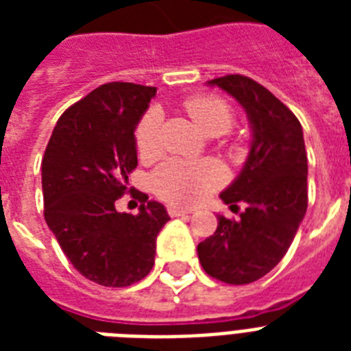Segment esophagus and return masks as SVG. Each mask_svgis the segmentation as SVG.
I'll return each mask as SVG.
<instances>
[{"label": "esophagus", "mask_w": 351, "mask_h": 351, "mask_svg": "<svg viewBox=\"0 0 351 351\" xmlns=\"http://www.w3.org/2000/svg\"><path fill=\"white\" fill-rule=\"evenodd\" d=\"M167 213H169V217H184V215L191 213V211H187V209L184 208H178V206H169V208H167Z\"/></svg>", "instance_id": "obj_1"}]
</instances>
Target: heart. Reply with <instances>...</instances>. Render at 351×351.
I'll return each instance as SVG.
<instances>
[{
	"label": "heart",
	"instance_id": "1",
	"mask_svg": "<svg viewBox=\"0 0 351 351\" xmlns=\"http://www.w3.org/2000/svg\"><path fill=\"white\" fill-rule=\"evenodd\" d=\"M184 109L208 136L224 134L233 125V109L215 95H195L184 101ZM162 111L151 107L134 131V143L140 158L151 160L162 151ZM226 173L213 160H167L151 176L154 193L165 202L193 206L208 197L224 182Z\"/></svg>",
	"mask_w": 351,
	"mask_h": 351
}]
</instances>
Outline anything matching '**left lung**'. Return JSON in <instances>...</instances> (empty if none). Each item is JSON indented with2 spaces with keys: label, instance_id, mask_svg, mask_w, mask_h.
Wrapping results in <instances>:
<instances>
[{
  "label": "left lung",
  "instance_id": "8db88e82",
  "mask_svg": "<svg viewBox=\"0 0 351 351\" xmlns=\"http://www.w3.org/2000/svg\"><path fill=\"white\" fill-rule=\"evenodd\" d=\"M244 107L251 149L244 167L220 193L230 208L245 209L239 220L219 215V226L197 247L209 277L226 284H250L282 261L308 208V156L302 127L282 101L242 74L208 82Z\"/></svg>",
  "mask_w": 351,
  "mask_h": 351
}]
</instances>
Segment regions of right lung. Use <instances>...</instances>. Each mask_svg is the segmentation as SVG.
<instances>
[{"label": "right lung", "mask_w": 351, "mask_h": 351, "mask_svg": "<svg viewBox=\"0 0 351 351\" xmlns=\"http://www.w3.org/2000/svg\"><path fill=\"white\" fill-rule=\"evenodd\" d=\"M154 95L145 85H100L60 117L41 160L49 230L85 278L109 288L151 271L156 237L169 220L143 193L138 215L114 208L136 169L134 131Z\"/></svg>", "instance_id": "add662e5"}]
</instances>
